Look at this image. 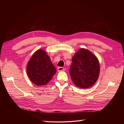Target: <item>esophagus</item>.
Masks as SVG:
<instances>
[{"mask_svg": "<svg viewBox=\"0 0 124 124\" xmlns=\"http://www.w3.org/2000/svg\"><path fill=\"white\" fill-rule=\"evenodd\" d=\"M64 70H65L64 68H63L62 67H59L58 68V71H64Z\"/></svg>", "mask_w": 124, "mask_h": 124, "instance_id": "esophagus-1", "label": "esophagus"}]
</instances>
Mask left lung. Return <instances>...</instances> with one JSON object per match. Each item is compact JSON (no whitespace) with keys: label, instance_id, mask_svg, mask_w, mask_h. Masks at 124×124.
I'll return each instance as SVG.
<instances>
[{"label":"left lung","instance_id":"left-lung-1","mask_svg":"<svg viewBox=\"0 0 124 124\" xmlns=\"http://www.w3.org/2000/svg\"><path fill=\"white\" fill-rule=\"evenodd\" d=\"M100 71L97 58L88 50L81 49L72 59L69 72L75 85L84 89L90 87L96 82Z\"/></svg>","mask_w":124,"mask_h":124}]
</instances>
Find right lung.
Masks as SVG:
<instances>
[{
  "label": "right lung",
  "instance_id": "right-lung-1",
  "mask_svg": "<svg viewBox=\"0 0 124 124\" xmlns=\"http://www.w3.org/2000/svg\"><path fill=\"white\" fill-rule=\"evenodd\" d=\"M56 69L46 52L40 49L33 54L27 66V72L31 81L36 85H45L52 78Z\"/></svg>",
  "mask_w": 124,
  "mask_h": 124
}]
</instances>
